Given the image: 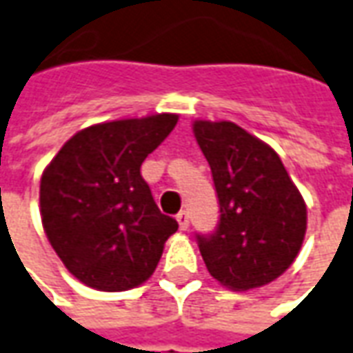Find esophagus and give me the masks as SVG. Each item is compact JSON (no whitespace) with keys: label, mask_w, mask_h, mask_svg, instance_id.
I'll use <instances>...</instances> for the list:
<instances>
[{"label":"esophagus","mask_w":353,"mask_h":353,"mask_svg":"<svg viewBox=\"0 0 353 353\" xmlns=\"http://www.w3.org/2000/svg\"><path fill=\"white\" fill-rule=\"evenodd\" d=\"M176 220L177 224H179V230H187V228H189V214H187L185 210H181L176 216Z\"/></svg>","instance_id":"obj_1"}]
</instances>
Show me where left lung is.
I'll return each mask as SVG.
<instances>
[{"label":"left lung","mask_w":353,"mask_h":353,"mask_svg":"<svg viewBox=\"0 0 353 353\" xmlns=\"http://www.w3.org/2000/svg\"><path fill=\"white\" fill-rule=\"evenodd\" d=\"M207 158L220 222L196 236L210 276L247 292L284 274L296 261L307 230V207L276 152L232 121H193Z\"/></svg>","instance_id":"8db88e82"}]
</instances>
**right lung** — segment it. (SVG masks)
Segmentation results:
<instances>
[{"label": "right lung", "mask_w": 353, "mask_h": 353, "mask_svg": "<svg viewBox=\"0 0 353 353\" xmlns=\"http://www.w3.org/2000/svg\"><path fill=\"white\" fill-rule=\"evenodd\" d=\"M176 123L177 114H154L85 127L46 166L42 226L85 286L123 292L152 276L177 222L158 210L141 164Z\"/></svg>", "instance_id": "add662e5"}]
</instances>
